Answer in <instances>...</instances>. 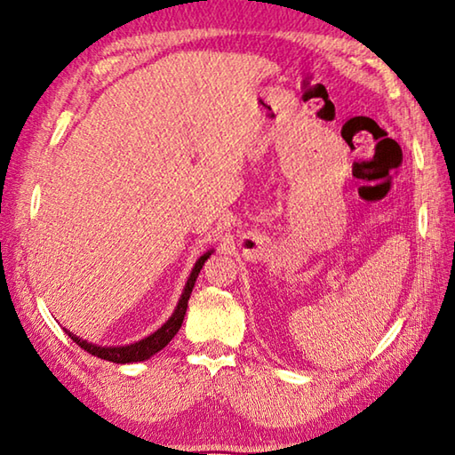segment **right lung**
Instances as JSON below:
<instances>
[{
  "instance_id": "1",
  "label": "right lung",
  "mask_w": 455,
  "mask_h": 455,
  "mask_svg": "<svg viewBox=\"0 0 455 455\" xmlns=\"http://www.w3.org/2000/svg\"><path fill=\"white\" fill-rule=\"evenodd\" d=\"M210 256H212V251H207V253H204V256L196 261V266H194V269H191L189 280L186 283V288H183V293H181V298H180V304H178V307H175L173 315L162 325V328L151 333V336H148L146 339H140V341H135V344H130V346L101 347V346H93V344H90V341H85L82 338L74 336V333L68 331V330H66V333H68L71 339L76 341L79 347L85 349L87 354L98 355V357H101V360H108V362H114V363H132V362L149 360L151 355L157 354L159 349H164L167 344H170L172 338L180 331L181 323H183V315H186V309H188V299L191 296V290H194V285H196V280H197V275H199V269L204 267L205 259L210 258Z\"/></svg>"
}]
</instances>
